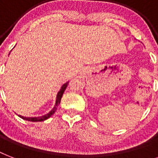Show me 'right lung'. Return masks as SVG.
I'll return each instance as SVG.
<instances>
[{
  "label": "right lung",
  "instance_id": "obj_1",
  "mask_svg": "<svg viewBox=\"0 0 158 158\" xmlns=\"http://www.w3.org/2000/svg\"><path fill=\"white\" fill-rule=\"evenodd\" d=\"M67 85H68V83L64 84V85L61 87V89H60V90L59 91V93L57 94L56 106H55L54 108H53L52 110H51L50 112L48 113V114H47V115H43V116H40V117H23V116H21V115H19V116L20 118H22V119H23V120H28V121H33V122H35V121H43V120H46L47 119H48V118L50 117V116H52V115L54 114L55 111H56V110L57 106H58V105H59L60 102L62 95H63V94H64V90H65V89H66Z\"/></svg>",
  "mask_w": 158,
  "mask_h": 158
}]
</instances>
